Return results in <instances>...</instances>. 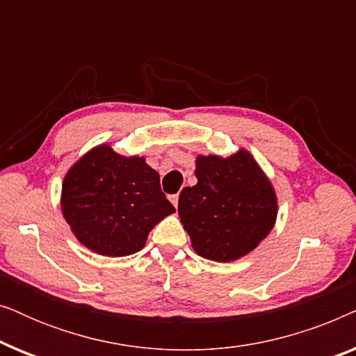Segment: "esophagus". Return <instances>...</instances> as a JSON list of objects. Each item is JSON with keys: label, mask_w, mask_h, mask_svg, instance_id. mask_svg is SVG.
Listing matches in <instances>:
<instances>
[{"label": "esophagus", "mask_w": 356, "mask_h": 356, "mask_svg": "<svg viewBox=\"0 0 356 356\" xmlns=\"http://www.w3.org/2000/svg\"><path fill=\"white\" fill-rule=\"evenodd\" d=\"M170 201H172L175 209H177L178 207V194H173V196H170Z\"/></svg>", "instance_id": "1"}]
</instances>
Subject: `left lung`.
<instances>
[{"mask_svg":"<svg viewBox=\"0 0 356 356\" xmlns=\"http://www.w3.org/2000/svg\"><path fill=\"white\" fill-rule=\"evenodd\" d=\"M197 183L178 199V216L204 259L232 262L250 254L275 225L279 202L250 150L197 155Z\"/></svg>","mask_w":356,"mask_h":356,"instance_id":"left-lung-1","label":"left lung"}]
</instances>
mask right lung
Returning <instances> with one entry per match:
<instances>
[{"instance_id":"right-lung-1","label":"right lung","mask_w":356,"mask_h":356,"mask_svg":"<svg viewBox=\"0 0 356 356\" xmlns=\"http://www.w3.org/2000/svg\"><path fill=\"white\" fill-rule=\"evenodd\" d=\"M60 204L77 241L108 257L143 250L149 232L175 212L145 157L121 155L106 143L71 165Z\"/></svg>"}]
</instances>
